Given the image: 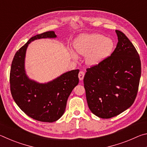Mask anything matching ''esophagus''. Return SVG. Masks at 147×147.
Returning a JSON list of instances; mask_svg holds the SVG:
<instances>
[{"instance_id":"1","label":"esophagus","mask_w":147,"mask_h":147,"mask_svg":"<svg viewBox=\"0 0 147 147\" xmlns=\"http://www.w3.org/2000/svg\"><path fill=\"white\" fill-rule=\"evenodd\" d=\"M84 75H85V73L84 71H80L79 74H78V78L80 79V80H82L84 79Z\"/></svg>"}]
</instances>
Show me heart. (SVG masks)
<instances>
[{
	"mask_svg": "<svg viewBox=\"0 0 147 147\" xmlns=\"http://www.w3.org/2000/svg\"><path fill=\"white\" fill-rule=\"evenodd\" d=\"M77 53L86 56V63L89 65H96L104 60L112 53L115 43L112 39L107 38L99 34L84 35L77 39L74 43ZM74 58L77 55L72 53Z\"/></svg>",
	"mask_w": 147,
	"mask_h": 147,
	"instance_id": "heart-1",
	"label": "heart"
}]
</instances>
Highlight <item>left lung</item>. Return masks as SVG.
Wrapping results in <instances>:
<instances>
[{
	"instance_id": "left-lung-1",
	"label": "left lung",
	"mask_w": 147,
	"mask_h": 147,
	"mask_svg": "<svg viewBox=\"0 0 147 147\" xmlns=\"http://www.w3.org/2000/svg\"><path fill=\"white\" fill-rule=\"evenodd\" d=\"M115 32L118 43L112 54L87 69L84 78L89 108L102 119L118 115L132 105L141 78L138 51L125 34Z\"/></svg>"
}]
</instances>
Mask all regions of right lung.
I'll use <instances>...</instances> for the list:
<instances>
[{"instance_id":"obj_1","label":"right lung","mask_w":147,"mask_h":147,"mask_svg":"<svg viewBox=\"0 0 147 147\" xmlns=\"http://www.w3.org/2000/svg\"><path fill=\"white\" fill-rule=\"evenodd\" d=\"M54 38V32L49 31L30 39L15 54L9 74L11 93L17 105L30 117L47 123L56 121L63 115L68 97L79 82V69L45 84L36 82L26 74L24 59L28 44L36 39Z\"/></svg>"}]
</instances>
